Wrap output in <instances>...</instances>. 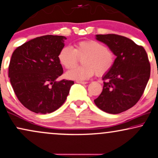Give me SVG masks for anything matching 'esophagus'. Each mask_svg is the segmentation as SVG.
<instances>
[{"instance_id":"esophagus-1","label":"esophagus","mask_w":158,"mask_h":158,"mask_svg":"<svg viewBox=\"0 0 158 158\" xmlns=\"http://www.w3.org/2000/svg\"><path fill=\"white\" fill-rule=\"evenodd\" d=\"M77 83H81V84H86L87 82L85 81H76Z\"/></svg>"}]
</instances>
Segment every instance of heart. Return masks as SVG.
<instances>
[{"mask_svg":"<svg viewBox=\"0 0 158 158\" xmlns=\"http://www.w3.org/2000/svg\"><path fill=\"white\" fill-rule=\"evenodd\" d=\"M82 59L83 66L76 67L67 73V78L83 81L94 75L101 77L106 75L113 67L115 55L113 50L97 40L79 41L74 48L69 46L61 48L58 54L59 63L67 69H71Z\"/></svg>","mask_w":158,"mask_h":158,"instance_id":"b5f03b06","label":"heart"}]
</instances>
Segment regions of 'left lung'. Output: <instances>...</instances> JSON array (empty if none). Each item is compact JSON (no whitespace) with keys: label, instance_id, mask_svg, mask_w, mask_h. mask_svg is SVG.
Wrapping results in <instances>:
<instances>
[{"label":"left lung","instance_id":"1","mask_svg":"<svg viewBox=\"0 0 158 158\" xmlns=\"http://www.w3.org/2000/svg\"><path fill=\"white\" fill-rule=\"evenodd\" d=\"M97 39L112 49L117 58L102 78L103 90L94 103L107 113H120L142 97L150 76V63L145 49L126 37L97 35Z\"/></svg>","mask_w":158,"mask_h":158}]
</instances>
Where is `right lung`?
I'll return each mask as SVG.
<instances>
[{"mask_svg":"<svg viewBox=\"0 0 158 158\" xmlns=\"http://www.w3.org/2000/svg\"><path fill=\"white\" fill-rule=\"evenodd\" d=\"M44 35L17 47L12 54L9 77L14 93L27 109L51 113L64 104L74 81L56 79L63 73L58 54L66 40Z\"/></svg>","mask_w":158,"mask_h":158,"instance_id":"add662e5","label":"right lung"}]
</instances>
